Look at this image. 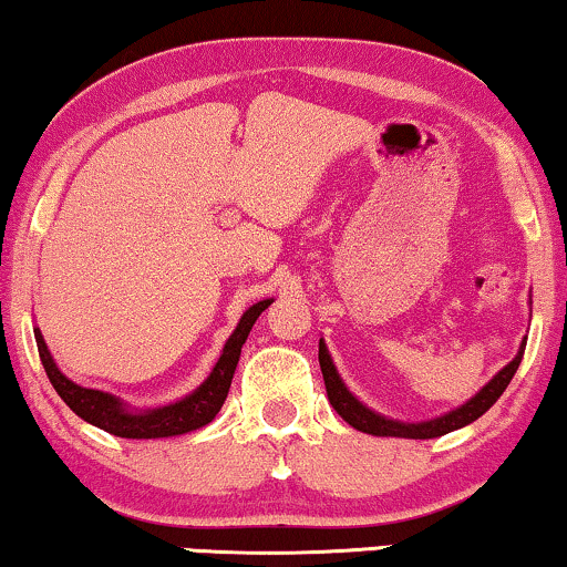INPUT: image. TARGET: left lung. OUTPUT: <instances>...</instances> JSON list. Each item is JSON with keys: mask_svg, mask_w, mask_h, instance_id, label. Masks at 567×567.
<instances>
[{"mask_svg": "<svg viewBox=\"0 0 567 567\" xmlns=\"http://www.w3.org/2000/svg\"><path fill=\"white\" fill-rule=\"evenodd\" d=\"M523 350H526V342H523L518 355H515L513 361L507 363V367L499 371V374L494 377L476 398H471L468 403L457 408V411L440 415V419H434V421H424V424H400V421L384 419V415L369 411L367 405L358 403V400L348 392V386L342 384V379L337 377L332 358H329L324 342L321 340H319V367H321V374H324L329 405H332L334 411L342 415V421H348L350 426L358 429V432H367L374 436H405V440H432V436L455 432V429L471 424V421H476L478 415H484L486 411H489V408L497 403V398L507 390V384H511L515 371H518Z\"/></svg>", "mask_w": 567, "mask_h": 567, "instance_id": "8db88e82", "label": "left lung"}]
</instances>
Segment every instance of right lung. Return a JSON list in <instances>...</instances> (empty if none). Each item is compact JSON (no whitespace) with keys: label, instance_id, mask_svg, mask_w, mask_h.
<instances>
[{"label":"right lung","instance_id":"obj_1","mask_svg":"<svg viewBox=\"0 0 567 567\" xmlns=\"http://www.w3.org/2000/svg\"><path fill=\"white\" fill-rule=\"evenodd\" d=\"M269 303L271 300H261V303L250 306L248 311L243 313L238 329H235L230 340H227L225 350H221L217 367H214L209 379H206L193 395L146 413L125 411V405L120 403L117 398L99 390H85V386L70 382V379L54 367L39 329H35V346H39V355L41 363H44L49 382H52L56 395L70 405V411L75 415H81L83 421H89V424L104 429V432H110L114 436H125V440H159V436H175L206 426L214 415L219 413V408L225 405L227 400V392H230L243 342L248 340L250 327L256 324L259 313L264 308H269Z\"/></svg>","mask_w":567,"mask_h":567}]
</instances>
